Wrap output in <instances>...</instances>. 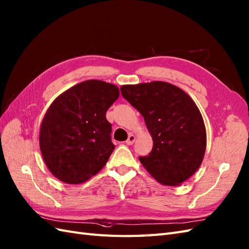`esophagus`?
<instances>
[{
	"label": "esophagus",
	"mask_w": 249,
	"mask_h": 249,
	"mask_svg": "<svg viewBox=\"0 0 249 249\" xmlns=\"http://www.w3.org/2000/svg\"><path fill=\"white\" fill-rule=\"evenodd\" d=\"M134 141H136V137H134L133 134H129L128 139H127V141H126V144L127 145H132L134 143Z\"/></svg>",
	"instance_id": "34e87169"
}]
</instances>
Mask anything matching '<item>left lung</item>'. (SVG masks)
Masks as SVG:
<instances>
[{
	"label": "left lung",
	"instance_id": "1",
	"mask_svg": "<svg viewBox=\"0 0 249 249\" xmlns=\"http://www.w3.org/2000/svg\"><path fill=\"white\" fill-rule=\"evenodd\" d=\"M121 94L144 117L153 140L139 160L160 183L178 186L200 167L207 146L201 113L182 89L162 81L122 85Z\"/></svg>",
	"mask_w": 249,
	"mask_h": 249
}]
</instances>
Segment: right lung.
<instances>
[{
    "label": "right lung",
    "instance_id": "add662e5",
    "mask_svg": "<svg viewBox=\"0 0 249 249\" xmlns=\"http://www.w3.org/2000/svg\"><path fill=\"white\" fill-rule=\"evenodd\" d=\"M119 95L116 85L87 80L55 99L41 122L39 147L56 178L81 183L105 166L115 149L106 111Z\"/></svg>",
    "mask_w": 249,
    "mask_h": 249
}]
</instances>
